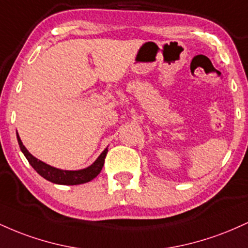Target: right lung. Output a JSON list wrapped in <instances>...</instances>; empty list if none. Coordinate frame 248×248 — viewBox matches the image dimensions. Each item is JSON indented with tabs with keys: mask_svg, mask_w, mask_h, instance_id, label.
I'll return each mask as SVG.
<instances>
[{
	"mask_svg": "<svg viewBox=\"0 0 248 248\" xmlns=\"http://www.w3.org/2000/svg\"><path fill=\"white\" fill-rule=\"evenodd\" d=\"M17 141H18L19 148H21L22 153L24 154V156L27 157V160L31 164V167L36 170L42 177H44L47 181L52 182L56 184H62V186H77V184H82L87 183V182L92 181L93 178H95L101 171L102 167H104L105 158L107 155V148L100 154L98 158L93 164H91L90 167L85 168L81 170H62L57 169L49 166V164L44 163V162L37 160L35 156H32L28 152V149L23 146L21 139H19L18 134H17Z\"/></svg>",
	"mask_w": 248,
	"mask_h": 248,
	"instance_id": "obj_1",
	"label": "right lung"
}]
</instances>
